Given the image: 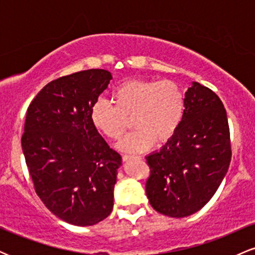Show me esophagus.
<instances>
[{
    "label": "esophagus",
    "instance_id": "esophagus-1",
    "mask_svg": "<svg viewBox=\"0 0 255 255\" xmlns=\"http://www.w3.org/2000/svg\"><path fill=\"white\" fill-rule=\"evenodd\" d=\"M133 158H137V159H140V158H141V157L129 156V154H124V156H122V159H124V160H125V162H127V160H129V159H133Z\"/></svg>",
    "mask_w": 255,
    "mask_h": 255
}]
</instances>
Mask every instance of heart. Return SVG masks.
<instances>
[{
	"label": "heart",
	"mask_w": 255,
	"mask_h": 255,
	"mask_svg": "<svg viewBox=\"0 0 255 255\" xmlns=\"http://www.w3.org/2000/svg\"><path fill=\"white\" fill-rule=\"evenodd\" d=\"M114 107L99 99L91 108V121L96 129L111 140H119L120 150L137 153L153 142L170 140L180 128L186 111V95L172 80L131 79L119 85L111 96Z\"/></svg>",
	"instance_id": "1"
}]
</instances>
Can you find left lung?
I'll use <instances>...</instances> for the list:
<instances>
[{"mask_svg": "<svg viewBox=\"0 0 255 255\" xmlns=\"http://www.w3.org/2000/svg\"><path fill=\"white\" fill-rule=\"evenodd\" d=\"M231 160L230 129L221 98L193 83L180 128L160 151L146 157V195L157 212L187 217L209 203Z\"/></svg>", "mask_w": 255, "mask_h": 255, "instance_id": "8db88e82", "label": "left lung"}]
</instances>
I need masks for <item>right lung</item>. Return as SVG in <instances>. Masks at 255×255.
Instances as JSON below:
<instances>
[{"mask_svg": "<svg viewBox=\"0 0 255 255\" xmlns=\"http://www.w3.org/2000/svg\"><path fill=\"white\" fill-rule=\"evenodd\" d=\"M111 79L105 69L61 77L26 113L21 146L34 191L56 217L78 227L97 224L114 207L122 158L91 121V108Z\"/></svg>", "mask_w": 255, "mask_h": 255, "instance_id": "add662e5", "label": "right lung"}]
</instances>
